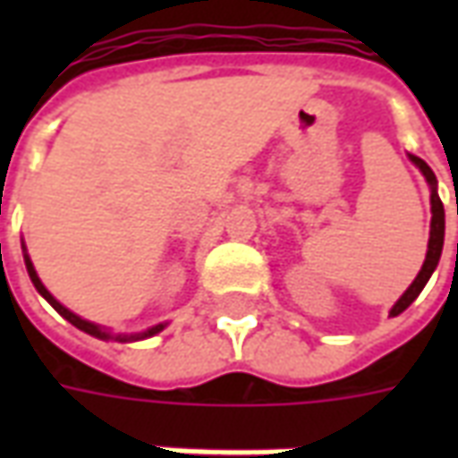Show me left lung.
Segmentation results:
<instances>
[{"instance_id":"obj_1","label":"left lung","mask_w":458,"mask_h":458,"mask_svg":"<svg viewBox=\"0 0 458 458\" xmlns=\"http://www.w3.org/2000/svg\"><path fill=\"white\" fill-rule=\"evenodd\" d=\"M410 159L414 161V166H420V171L424 174V179L429 183V189H432V225H429V245H427V258H424V265L420 269V275L414 277V282L407 287L403 297L397 299V304L390 309V317H397V314H403L404 309L412 304L414 299L420 297V292L424 289V284L429 282L432 277V272L439 265V258H442V248H444V206L442 199H439V193H437V176H434V171L424 164L420 157H412L410 154Z\"/></svg>"}]
</instances>
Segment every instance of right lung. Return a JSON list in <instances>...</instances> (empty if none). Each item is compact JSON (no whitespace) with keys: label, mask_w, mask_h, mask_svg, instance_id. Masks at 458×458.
Here are the masks:
<instances>
[{"label":"right lung","mask_w":458,"mask_h":458,"mask_svg":"<svg viewBox=\"0 0 458 458\" xmlns=\"http://www.w3.org/2000/svg\"><path fill=\"white\" fill-rule=\"evenodd\" d=\"M24 262H26V272H29L31 282H34L36 292H38V294H41V297H44L46 301H48V304H51V307H54L55 311H58V314L65 318V321H71L75 328H81V331L90 334V336L103 338V341H110V338H114V341H120V344H127V341H141V338L157 336V334H159V331H164V327H166V324H157V327L147 328V331H141V334H114L113 336V334H110V331H105L103 327H98V324H93V321H85V318H81L78 314H73L71 309H65L64 304H61V301H58V299H55L54 294H51V292L44 287V282L38 279L34 265H31V259H29V255H26V252H24Z\"/></svg>","instance_id":"obj_1"}]
</instances>
